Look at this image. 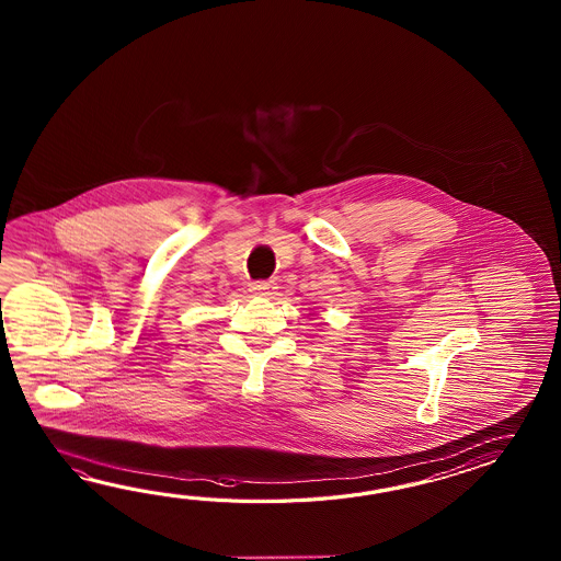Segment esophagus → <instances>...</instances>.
Masks as SVG:
<instances>
[{
	"mask_svg": "<svg viewBox=\"0 0 561 561\" xmlns=\"http://www.w3.org/2000/svg\"><path fill=\"white\" fill-rule=\"evenodd\" d=\"M251 290L254 295H263V297H273L276 293L275 283L271 280H259V283H252Z\"/></svg>",
	"mask_w": 561,
	"mask_h": 561,
	"instance_id": "esophagus-1",
	"label": "esophagus"
}]
</instances>
